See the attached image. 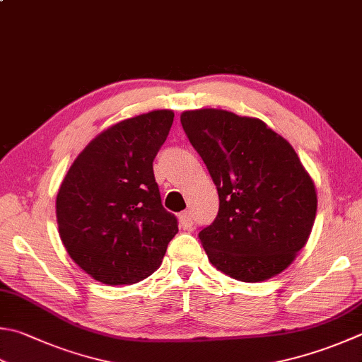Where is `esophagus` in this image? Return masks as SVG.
Listing matches in <instances>:
<instances>
[{
    "label": "esophagus",
    "instance_id": "1",
    "mask_svg": "<svg viewBox=\"0 0 362 362\" xmlns=\"http://www.w3.org/2000/svg\"><path fill=\"white\" fill-rule=\"evenodd\" d=\"M180 225L184 230L192 228L194 219H192V214H190V211H184V213L180 214Z\"/></svg>",
    "mask_w": 362,
    "mask_h": 362
}]
</instances>
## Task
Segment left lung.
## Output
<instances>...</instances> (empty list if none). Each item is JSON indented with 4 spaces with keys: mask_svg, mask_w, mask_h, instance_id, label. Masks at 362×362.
<instances>
[{
    "mask_svg": "<svg viewBox=\"0 0 362 362\" xmlns=\"http://www.w3.org/2000/svg\"><path fill=\"white\" fill-rule=\"evenodd\" d=\"M189 141L219 194V213L199 238L211 264L241 282L281 274L308 243L317 190L282 135L262 119L221 108L181 113Z\"/></svg>",
    "mask_w": 362,
    "mask_h": 362,
    "instance_id": "1",
    "label": "left lung"
}]
</instances>
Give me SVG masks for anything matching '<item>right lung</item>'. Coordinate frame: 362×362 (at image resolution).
<instances>
[{
	"instance_id": "obj_1",
	"label": "right lung",
	"mask_w": 362,
	"mask_h": 362,
	"mask_svg": "<svg viewBox=\"0 0 362 362\" xmlns=\"http://www.w3.org/2000/svg\"><path fill=\"white\" fill-rule=\"evenodd\" d=\"M172 110L119 121L88 143L57 195L59 238L94 281L140 282L159 268L178 221L162 206L153 160L173 124Z\"/></svg>"
}]
</instances>
